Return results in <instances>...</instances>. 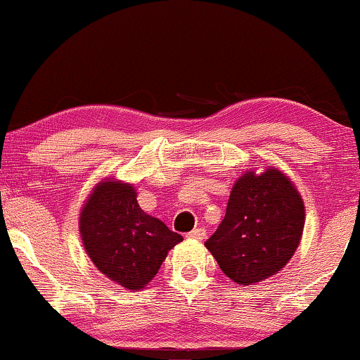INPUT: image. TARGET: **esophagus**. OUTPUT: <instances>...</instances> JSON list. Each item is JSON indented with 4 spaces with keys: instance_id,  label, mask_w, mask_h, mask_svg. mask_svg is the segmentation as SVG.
I'll return each mask as SVG.
<instances>
[{
    "instance_id": "obj_1",
    "label": "esophagus",
    "mask_w": 360,
    "mask_h": 360,
    "mask_svg": "<svg viewBox=\"0 0 360 360\" xmlns=\"http://www.w3.org/2000/svg\"><path fill=\"white\" fill-rule=\"evenodd\" d=\"M205 235H207L205 229H202V227L193 229L192 232H188V237L190 238H197V240H203V238H205Z\"/></svg>"
}]
</instances>
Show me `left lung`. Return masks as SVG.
Segmentation results:
<instances>
[{"label": "left lung", "mask_w": 360, "mask_h": 360, "mask_svg": "<svg viewBox=\"0 0 360 360\" xmlns=\"http://www.w3.org/2000/svg\"><path fill=\"white\" fill-rule=\"evenodd\" d=\"M304 221L302 198L282 172H247L233 185L224 220L205 247L229 278L250 285L292 259Z\"/></svg>", "instance_id": "obj_1"}]
</instances>
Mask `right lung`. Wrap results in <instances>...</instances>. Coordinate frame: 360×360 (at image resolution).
I'll return each mask as SVG.
<instances>
[{
  "instance_id": "1",
  "label": "right lung",
  "mask_w": 360,
  "mask_h": 360,
  "mask_svg": "<svg viewBox=\"0 0 360 360\" xmlns=\"http://www.w3.org/2000/svg\"><path fill=\"white\" fill-rule=\"evenodd\" d=\"M79 233L93 264L120 285L143 288L172 247L184 240L162 220L146 215L131 185L101 181L79 215Z\"/></svg>"
}]
</instances>
